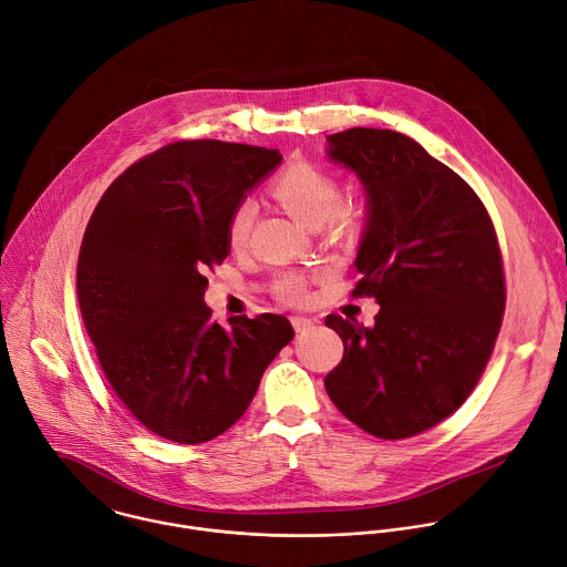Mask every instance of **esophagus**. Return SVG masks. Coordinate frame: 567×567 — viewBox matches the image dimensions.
Listing matches in <instances>:
<instances>
[{
    "label": "esophagus",
    "instance_id": "34e87169",
    "mask_svg": "<svg viewBox=\"0 0 567 567\" xmlns=\"http://www.w3.org/2000/svg\"><path fill=\"white\" fill-rule=\"evenodd\" d=\"M291 324H293V329L300 333V331L311 329V327L316 324V320H313V318H307V316H293V318H291Z\"/></svg>",
    "mask_w": 567,
    "mask_h": 567
}]
</instances>
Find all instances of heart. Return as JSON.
I'll list each match as a JSON object with an SVG mask.
<instances>
[{
  "instance_id": "heart-1",
  "label": "heart",
  "mask_w": 567,
  "mask_h": 567,
  "mask_svg": "<svg viewBox=\"0 0 567 567\" xmlns=\"http://www.w3.org/2000/svg\"><path fill=\"white\" fill-rule=\"evenodd\" d=\"M271 194L282 203V207L305 223L307 227H320L333 220L336 227H353L360 218L355 207H340L342 185L333 172L327 167L300 161L282 169L271 183ZM256 207L251 200H240L227 218V243L238 249L247 243ZM276 291L289 302H305L309 298V278L296 271L282 274L276 282Z\"/></svg>"
}]
</instances>
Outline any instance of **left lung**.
<instances>
[{"label":"left lung","instance_id":"left-lung-1","mask_svg":"<svg viewBox=\"0 0 567 567\" xmlns=\"http://www.w3.org/2000/svg\"><path fill=\"white\" fill-rule=\"evenodd\" d=\"M327 138L369 194L351 296L375 298L380 313L371 329L327 316L344 358L324 389L369 435L406 440L453 415L491 360L506 309L499 240L475 189L411 136L351 127Z\"/></svg>","mask_w":567,"mask_h":567}]
</instances>
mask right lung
I'll return each mask as SVG.
<instances>
[{"label": "right lung", "mask_w": 567, "mask_h": 567, "mask_svg": "<svg viewBox=\"0 0 567 567\" xmlns=\"http://www.w3.org/2000/svg\"><path fill=\"white\" fill-rule=\"evenodd\" d=\"M278 150L176 141L130 165L94 207L76 298L103 375L154 435L203 444L231 429L269 362L293 338L285 316H234L203 302L229 254L227 218L278 163Z\"/></svg>", "instance_id": "add662e5"}]
</instances>
